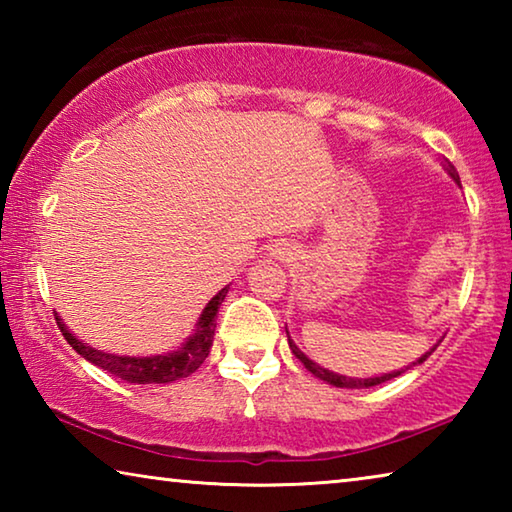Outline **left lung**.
Here are the masks:
<instances>
[{
  "label": "left lung",
  "mask_w": 512,
  "mask_h": 512,
  "mask_svg": "<svg viewBox=\"0 0 512 512\" xmlns=\"http://www.w3.org/2000/svg\"><path fill=\"white\" fill-rule=\"evenodd\" d=\"M445 169H447V173L449 176H452L458 185H461V178H458V171H456V167L449 160H445ZM287 336H289V332H287ZM289 348H291V352L296 354V357L302 361V366H305L311 375H316L318 379H323V381H327V384H332V386H336V388H370V386H379V384H384V381H391V379H395V377H400L404 370H409V368H402V370H395V372H386V375H381V377H368V379H359V377H345V375H336V372H332V370H327V368H323V366H318V363H314L311 361L305 352H302L296 343L291 341V336H289ZM436 350V348H431L427 354H422V357L418 359V361H413V366H418V363H422L424 359L429 357V354Z\"/></svg>",
  "instance_id": "obj_1"
}]
</instances>
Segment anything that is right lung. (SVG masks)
Returning a JSON list of instances; mask_svg holds the SVG:
<instances>
[{
  "label": "right lung",
  "instance_id": "1",
  "mask_svg": "<svg viewBox=\"0 0 512 512\" xmlns=\"http://www.w3.org/2000/svg\"><path fill=\"white\" fill-rule=\"evenodd\" d=\"M228 289H221L216 296L207 302L201 318H198L194 334L180 345L178 350L167 352V354H155V357H119V354H110L103 350H94L88 343L76 339V336L69 332L63 318L58 314L56 323L58 329L63 332L67 343L81 354L83 359H88L94 366L101 370H108L110 375L128 381V384H169V381L189 377L192 372L201 368V363L210 354L212 341H214V329H216V314H219V307L223 298L228 296Z\"/></svg>",
  "mask_w": 512,
  "mask_h": 512
}]
</instances>
